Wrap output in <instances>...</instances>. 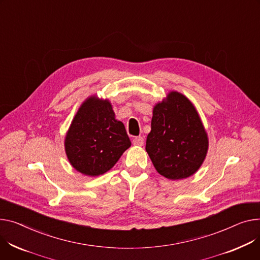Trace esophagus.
<instances>
[{
	"instance_id": "obj_1",
	"label": "esophagus",
	"mask_w": 260,
	"mask_h": 260,
	"mask_svg": "<svg viewBox=\"0 0 260 260\" xmlns=\"http://www.w3.org/2000/svg\"><path fill=\"white\" fill-rule=\"evenodd\" d=\"M133 144L136 146H142L144 144V139L143 137H135L134 140H133Z\"/></svg>"
}]
</instances>
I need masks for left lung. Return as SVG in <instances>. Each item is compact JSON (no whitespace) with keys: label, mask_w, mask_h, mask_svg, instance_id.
<instances>
[{"label":"left lung","mask_w":260,"mask_h":260,"mask_svg":"<svg viewBox=\"0 0 260 260\" xmlns=\"http://www.w3.org/2000/svg\"><path fill=\"white\" fill-rule=\"evenodd\" d=\"M208 145L199 113L186 96L172 91L154 106L145 149L161 176L169 180L192 176L203 164Z\"/></svg>","instance_id":"8db88e82"}]
</instances>
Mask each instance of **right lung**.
Segmentation results:
<instances>
[{
	"label": "right lung",
	"instance_id": "add662e5",
	"mask_svg": "<svg viewBox=\"0 0 260 260\" xmlns=\"http://www.w3.org/2000/svg\"><path fill=\"white\" fill-rule=\"evenodd\" d=\"M129 146L124 124L115 119L111 102L95 96L80 106L64 139L71 165L90 177L106 174Z\"/></svg>",
	"mask_w": 260,
	"mask_h": 260
}]
</instances>
